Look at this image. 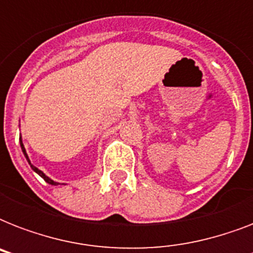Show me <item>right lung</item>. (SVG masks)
<instances>
[{"label": "right lung", "instance_id": "add662e5", "mask_svg": "<svg viewBox=\"0 0 253 253\" xmlns=\"http://www.w3.org/2000/svg\"><path fill=\"white\" fill-rule=\"evenodd\" d=\"M21 148H22V152H23V155H25V158L27 159V162H29V164H30V167H31V168H33V170L34 172H37L38 174H39V176L42 177V178H43V180L45 181V182H48L49 185H59V182H56V181H53V180H51V178H49L48 176H45L44 173L42 172L41 169H38L37 167H34L33 164H31V162H30V159H29V156H27V154H26V150H25V146H23V143H22V140H21Z\"/></svg>", "mask_w": 253, "mask_h": 253}]
</instances>
